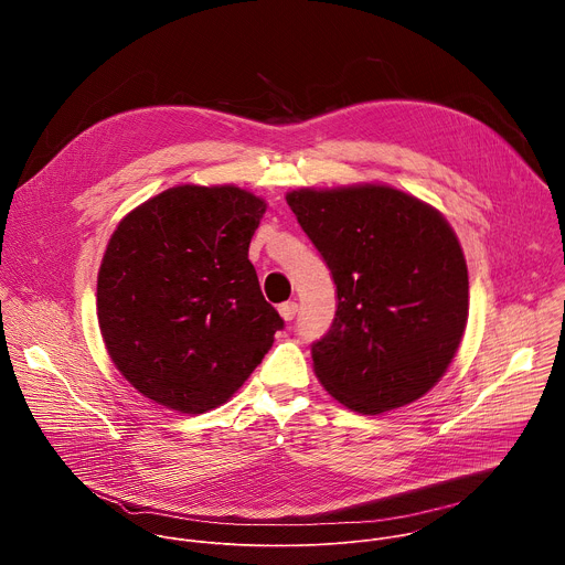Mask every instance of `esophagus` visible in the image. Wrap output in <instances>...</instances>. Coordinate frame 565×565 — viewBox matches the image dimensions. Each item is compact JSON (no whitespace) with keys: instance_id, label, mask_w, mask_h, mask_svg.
Segmentation results:
<instances>
[{"instance_id":"1","label":"esophagus","mask_w":565,"mask_h":565,"mask_svg":"<svg viewBox=\"0 0 565 565\" xmlns=\"http://www.w3.org/2000/svg\"><path fill=\"white\" fill-rule=\"evenodd\" d=\"M279 315H281V319L292 321V319H295V315H297V303H295V301H286V303H281V306H279Z\"/></svg>"}]
</instances>
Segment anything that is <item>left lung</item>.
Wrapping results in <instances>:
<instances>
[{"mask_svg": "<svg viewBox=\"0 0 565 565\" xmlns=\"http://www.w3.org/2000/svg\"><path fill=\"white\" fill-rule=\"evenodd\" d=\"M338 286L312 371L362 416L412 405L447 373L465 335L469 279L460 241L427 201L384 183L286 192Z\"/></svg>", "mask_w": 565, "mask_h": 565, "instance_id": "left-lung-1", "label": "left lung"}]
</instances>
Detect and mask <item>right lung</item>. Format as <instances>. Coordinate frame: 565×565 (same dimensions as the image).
Returning <instances> with one entry per match:
<instances>
[{
  "label": "right lung",
  "mask_w": 565,
  "mask_h": 565,
  "mask_svg": "<svg viewBox=\"0 0 565 565\" xmlns=\"http://www.w3.org/2000/svg\"><path fill=\"white\" fill-rule=\"evenodd\" d=\"M266 199L183 183L127 212L98 270V324L120 375L177 414L212 412L244 386L284 327L264 299L250 238Z\"/></svg>",
  "instance_id": "right-lung-1"
}]
</instances>
